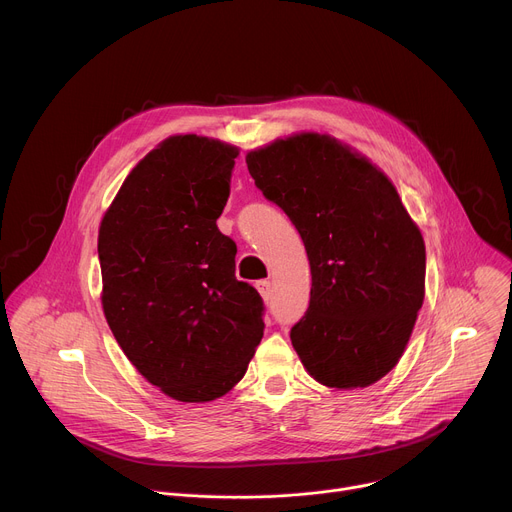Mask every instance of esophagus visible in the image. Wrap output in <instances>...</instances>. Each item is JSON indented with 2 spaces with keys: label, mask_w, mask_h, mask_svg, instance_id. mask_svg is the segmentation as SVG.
<instances>
[{
  "label": "esophagus",
  "mask_w": 512,
  "mask_h": 512,
  "mask_svg": "<svg viewBox=\"0 0 512 512\" xmlns=\"http://www.w3.org/2000/svg\"><path fill=\"white\" fill-rule=\"evenodd\" d=\"M257 291L261 294V298H263V302H269V298H271V281L269 279H261V281H257Z\"/></svg>",
  "instance_id": "esophagus-1"
}]
</instances>
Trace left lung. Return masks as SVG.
Listing matches in <instances>:
<instances>
[{"label": "left lung", "mask_w": 512, "mask_h": 512, "mask_svg": "<svg viewBox=\"0 0 512 512\" xmlns=\"http://www.w3.org/2000/svg\"><path fill=\"white\" fill-rule=\"evenodd\" d=\"M245 160L308 253L310 308L289 334L304 369L330 389L377 383L403 356L425 298V243L397 188L326 133L275 139Z\"/></svg>", "instance_id": "left-lung-1"}]
</instances>
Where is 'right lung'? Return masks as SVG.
<instances>
[{
  "label": "right lung",
  "instance_id": "1",
  "mask_svg": "<svg viewBox=\"0 0 512 512\" xmlns=\"http://www.w3.org/2000/svg\"><path fill=\"white\" fill-rule=\"evenodd\" d=\"M237 145L172 135L125 178L99 227L101 304L139 375L182 403L227 395L263 338V300L216 227Z\"/></svg>",
  "mask_w": 512,
  "mask_h": 512
}]
</instances>
